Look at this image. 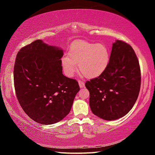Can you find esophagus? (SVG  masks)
Listing matches in <instances>:
<instances>
[{
    "label": "esophagus",
    "mask_w": 155,
    "mask_h": 155,
    "mask_svg": "<svg viewBox=\"0 0 155 155\" xmlns=\"http://www.w3.org/2000/svg\"><path fill=\"white\" fill-rule=\"evenodd\" d=\"M78 84H79V86H80L81 88H83V87H85V83H84L83 81L78 80Z\"/></svg>",
    "instance_id": "34e87169"
}]
</instances>
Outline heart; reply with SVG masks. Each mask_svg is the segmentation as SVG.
<instances>
[{
	"instance_id": "b5f03b06",
	"label": "heart",
	"mask_w": 155,
	"mask_h": 155,
	"mask_svg": "<svg viewBox=\"0 0 155 155\" xmlns=\"http://www.w3.org/2000/svg\"><path fill=\"white\" fill-rule=\"evenodd\" d=\"M68 57L62 58L64 70L71 77L78 70L77 64L84 77L94 78L101 75L108 65L109 51L105 44L79 41L73 44Z\"/></svg>"
}]
</instances>
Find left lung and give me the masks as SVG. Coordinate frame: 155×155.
<instances>
[{"label": "left lung", "instance_id": "left-lung-1", "mask_svg": "<svg viewBox=\"0 0 155 155\" xmlns=\"http://www.w3.org/2000/svg\"><path fill=\"white\" fill-rule=\"evenodd\" d=\"M140 86L141 70L134 50L125 41L117 40L104 71L85 83L91 111L106 120L120 118L133 108Z\"/></svg>", "mask_w": 155, "mask_h": 155}]
</instances>
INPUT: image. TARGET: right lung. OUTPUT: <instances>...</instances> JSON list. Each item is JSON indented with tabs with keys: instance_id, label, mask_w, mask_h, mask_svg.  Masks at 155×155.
Segmentation results:
<instances>
[{
	"instance_id": "obj_1",
	"label": "right lung",
	"mask_w": 155,
	"mask_h": 155,
	"mask_svg": "<svg viewBox=\"0 0 155 155\" xmlns=\"http://www.w3.org/2000/svg\"><path fill=\"white\" fill-rule=\"evenodd\" d=\"M64 52L41 40L22 47L14 68L15 94L23 111L42 124L64 119L80 90L77 80L63 74Z\"/></svg>"
}]
</instances>
